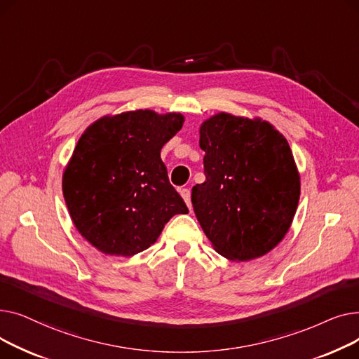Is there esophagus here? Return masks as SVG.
I'll return each mask as SVG.
<instances>
[{
  "label": "esophagus",
  "instance_id": "esophagus-1",
  "mask_svg": "<svg viewBox=\"0 0 359 359\" xmlns=\"http://www.w3.org/2000/svg\"><path fill=\"white\" fill-rule=\"evenodd\" d=\"M179 192H180V195H182V198L184 199V202H186V205H187V208L192 210V202H191V191H189V189H186V187H183V189H179Z\"/></svg>",
  "mask_w": 359,
  "mask_h": 359
}]
</instances>
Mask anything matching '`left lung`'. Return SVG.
Returning <instances> with one entry per match:
<instances>
[{"instance_id": "8db88e82", "label": "left lung", "mask_w": 359, "mask_h": 359, "mask_svg": "<svg viewBox=\"0 0 359 359\" xmlns=\"http://www.w3.org/2000/svg\"><path fill=\"white\" fill-rule=\"evenodd\" d=\"M205 182L194 186L196 218L214 249L234 262L265 256L288 233L299 175L285 137L269 122L217 113L199 129Z\"/></svg>"}]
</instances>
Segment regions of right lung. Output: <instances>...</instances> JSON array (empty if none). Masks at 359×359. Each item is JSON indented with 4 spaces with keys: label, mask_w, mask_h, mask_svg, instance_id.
<instances>
[{
    "label": "right lung",
    "mask_w": 359,
    "mask_h": 359,
    "mask_svg": "<svg viewBox=\"0 0 359 359\" xmlns=\"http://www.w3.org/2000/svg\"><path fill=\"white\" fill-rule=\"evenodd\" d=\"M184 122L180 113L130 110L103 116L79 140L62 176L75 229L99 252L134 256L189 210L170 184L163 145Z\"/></svg>",
    "instance_id": "obj_1"
}]
</instances>
